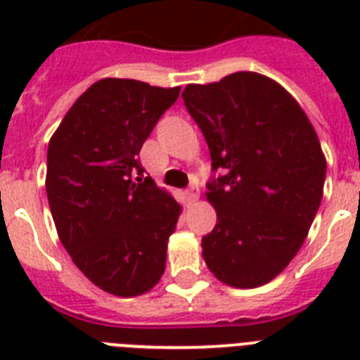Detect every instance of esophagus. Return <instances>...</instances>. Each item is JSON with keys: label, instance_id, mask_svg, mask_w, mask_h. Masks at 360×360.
I'll use <instances>...</instances> for the list:
<instances>
[{"label": "esophagus", "instance_id": "1", "mask_svg": "<svg viewBox=\"0 0 360 360\" xmlns=\"http://www.w3.org/2000/svg\"><path fill=\"white\" fill-rule=\"evenodd\" d=\"M185 198H186V202H188V203L196 202V200H198V186H191V188H186Z\"/></svg>", "mask_w": 360, "mask_h": 360}]
</instances>
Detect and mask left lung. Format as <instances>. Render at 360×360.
<instances>
[{
    "mask_svg": "<svg viewBox=\"0 0 360 360\" xmlns=\"http://www.w3.org/2000/svg\"><path fill=\"white\" fill-rule=\"evenodd\" d=\"M183 101L222 172L207 183L217 224L202 239L203 259L231 288L267 284L295 257L321 203L318 134L295 98L257 72L188 84Z\"/></svg>",
    "mask_w": 360,
    "mask_h": 360,
    "instance_id": "1",
    "label": "left lung"
}]
</instances>
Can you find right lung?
<instances>
[{
    "label": "right lung",
    "instance_id": "right-lung-1",
    "mask_svg": "<svg viewBox=\"0 0 360 360\" xmlns=\"http://www.w3.org/2000/svg\"><path fill=\"white\" fill-rule=\"evenodd\" d=\"M181 87L103 78L48 143L46 196L61 245L93 284L117 297L157 285L181 205L143 177L140 149Z\"/></svg>",
    "mask_w": 360,
    "mask_h": 360
}]
</instances>
